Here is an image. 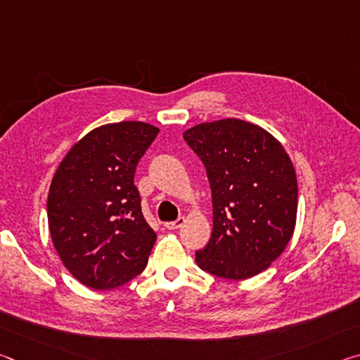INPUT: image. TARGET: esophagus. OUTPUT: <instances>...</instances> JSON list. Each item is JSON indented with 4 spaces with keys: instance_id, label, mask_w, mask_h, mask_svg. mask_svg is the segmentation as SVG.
<instances>
[{
    "instance_id": "obj_1",
    "label": "esophagus",
    "mask_w": 360,
    "mask_h": 360,
    "mask_svg": "<svg viewBox=\"0 0 360 360\" xmlns=\"http://www.w3.org/2000/svg\"><path fill=\"white\" fill-rule=\"evenodd\" d=\"M184 224H186V217H178V219H176V221H173V222H167L165 227H167L168 230H176V229H181Z\"/></svg>"
}]
</instances>
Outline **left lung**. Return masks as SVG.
<instances>
[{
  "label": "left lung",
  "mask_w": 360,
  "mask_h": 360,
  "mask_svg": "<svg viewBox=\"0 0 360 360\" xmlns=\"http://www.w3.org/2000/svg\"><path fill=\"white\" fill-rule=\"evenodd\" d=\"M202 158L212 195V233L195 254L202 270L246 279L288 246L297 219V176L288 152L251 122L222 119L184 131Z\"/></svg>",
  "instance_id": "8db88e82"
}]
</instances>
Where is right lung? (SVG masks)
I'll return each instance as SVG.
<instances>
[{
	"label": "right lung",
	"instance_id": "right-lung-1",
	"mask_svg": "<svg viewBox=\"0 0 360 360\" xmlns=\"http://www.w3.org/2000/svg\"><path fill=\"white\" fill-rule=\"evenodd\" d=\"M157 135L144 122L101 125L72 146L53 174L47 197L53 248L90 289L119 288L148 265L157 235L143 216L135 172Z\"/></svg>",
	"mask_w": 360,
	"mask_h": 360
}]
</instances>
